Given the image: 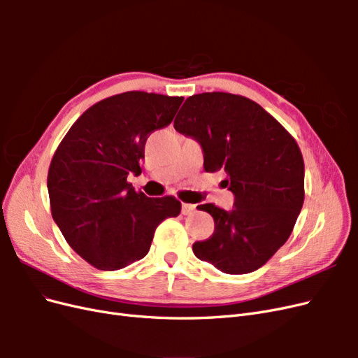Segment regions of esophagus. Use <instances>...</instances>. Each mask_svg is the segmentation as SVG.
<instances>
[{
  "instance_id": "34e87169",
  "label": "esophagus",
  "mask_w": 358,
  "mask_h": 358,
  "mask_svg": "<svg viewBox=\"0 0 358 358\" xmlns=\"http://www.w3.org/2000/svg\"><path fill=\"white\" fill-rule=\"evenodd\" d=\"M194 212H196V204L182 203V213L183 215H192Z\"/></svg>"
}]
</instances>
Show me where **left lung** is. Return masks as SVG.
<instances>
[{"label": "left lung", "instance_id": "8db88e82", "mask_svg": "<svg viewBox=\"0 0 358 358\" xmlns=\"http://www.w3.org/2000/svg\"><path fill=\"white\" fill-rule=\"evenodd\" d=\"M175 129L197 138L204 170H224L234 209L213 203L197 209L213 216L215 231L192 251L224 273L243 275L264 266L294 229L305 200V162L287 129L242 95L203 92L188 96Z\"/></svg>", "mask_w": 358, "mask_h": 358}]
</instances>
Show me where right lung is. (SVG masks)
I'll use <instances>...</instances> for the list:
<instances>
[{
  "instance_id": "right-lung-1",
  "label": "right lung",
  "mask_w": 358,
  "mask_h": 358,
  "mask_svg": "<svg viewBox=\"0 0 358 358\" xmlns=\"http://www.w3.org/2000/svg\"><path fill=\"white\" fill-rule=\"evenodd\" d=\"M183 96L128 91L91 106L50 161L52 218L67 243L99 270L143 258L157 227L180 213L171 196L150 199L127 180L138 175L150 133L167 127Z\"/></svg>"
}]
</instances>
